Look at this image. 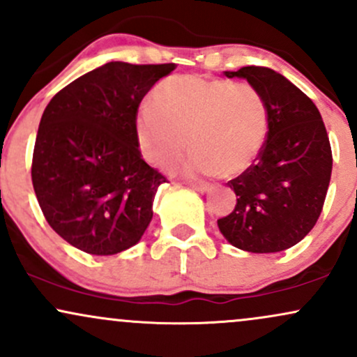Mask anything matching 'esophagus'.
I'll return each mask as SVG.
<instances>
[{
	"label": "esophagus",
	"instance_id": "34e87169",
	"mask_svg": "<svg viewBox=\"0 0 357 357\" xmlns=\"http://www.w3.org/2000/svg\"><path fill=\"white\" fill-rule=\"evenodd\" d=\"M188 184H190L192 190H196L199 192H204V191L210 190V184H208V183H188Z\"/></svg>",
	"mask_w": 357,
	"mask_h": 357
}]
</instances>
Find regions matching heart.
Wrapping results in <instances>:
<instances>
[{
	"label": "heart",
	"instance_id": "heart-1",
	"mask_svg": "<svg viewBox=\"0 0 357 357\" xmlns=\"http://www.w3.org/2000/svg\"><path fill=\"white\" fill-rule=\"evenodd\" d=\"M153 102L137 109L134 134L139 153L158 169H171L191 146L184 173L235 176L247 171L264 147L267 105L252 85L169 77L155 85Z\"/></svg>",
	"mask_w": 357,
	"mask_h": 357
}]
</instances>
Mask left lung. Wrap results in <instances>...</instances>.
<instances>
[{
  "label": "left lung",
  "instance_id": "1",
  "mask_svg": "<svg viewBox=\"0 0 357 357\" xmlns=\"http://www.w3.org/2000/svg\"><path fill=\"white\" fill-rule=\"evenodd\" d=\"M225 77L245 79L264 97L268 132L255 162L228 183L236 204L218 228L245 252H282L321 216L333 173L329 136L314 102L272 68L252 65Z\"/></svg>",
  "mask_w": 357,
  "mask_h": 357
}]
</instances>
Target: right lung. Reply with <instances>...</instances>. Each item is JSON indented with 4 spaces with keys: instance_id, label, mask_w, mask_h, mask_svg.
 Masks as SVG:
<instances>
[{
    "instance_id": "add662e5",
    "label": "right lung",
    "mask_w": 357,
    "mask_h": 357,
    "mask_svg": "<svg viewBox=\"0 0 357 357\" xmlns=\"http://www.w3.org/2000/svg\"><path fill=\"white\" fill-rule=\"evenodd\" d=\"M174 68L109 61L61 89L45 109L31 181L45 220L72 247L116 255L149 227L166 178L142 159L134 121L146 93Z\"/></svg>"
}]
</instances>
